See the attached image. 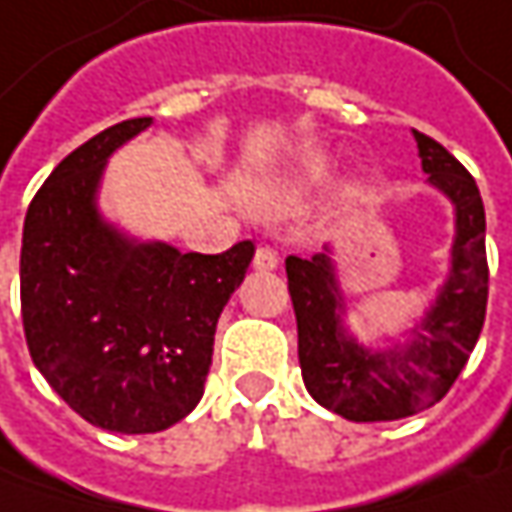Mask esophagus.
Listing matches in <instances>:
<instances>
[{
    "label": "esophagus",
    "instance_id": "obj_1",
    "mask_svg": "<svg viewBox=\"0 0 512 512\" xmlns=\"http://www.w3.org/2000/svg\"><path fill=\"white\" fill-rule=\"evenodd\" d=\"M276 265H279V253L273 250V247H256V256H253V267L256 270H276Z\"/></svg>",
    "mask_w": 512,
    "mask_h": 512
}]
</instances>
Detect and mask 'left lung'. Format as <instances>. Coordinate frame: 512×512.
I'll list each match as a JSON object with an SVG mask.
<instances>
[{
	"instance_id": "8db88e82",
	"label": "left lung",
	"mask_w": 512,
	"mask_h": 512,
	"mask_svg": "<svg viewBox=\"0 0 512 512\" xmlns=\"http://www.w3.org/2000/svg\"><path fill=\"white\" fill-rule=\"evenodd\" d=\"M427 182L456 210L450 273L407 342L370 350L344 327V302L330 247L287 256V290L299 327V364L307 393L350 422H396L442 402L470 359L487 313L484 205L476 179L447 150L413 130Z\"/></svg>"
}]
</instances>
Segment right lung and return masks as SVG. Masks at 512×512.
<instances>
[{
    "label": "right lung",
    "instance_id": "obj_1",
    "mask_svg": "<svg viewBox=\"0 0 512 512\" xmlns=\"http://www.w3.org/2000/svg\"><path fill=\"white\" fill-rule=\"evenodd\" d=\"M150 125V116L119 122L68 153L22 230L30 359L85 422L110 433H159L199 404L216 322L253 259V242L179 253L102 219L108 156Z\"/></svg>",
    "mask_w": 512,
    "mask_h": 512
}]
</instances>
